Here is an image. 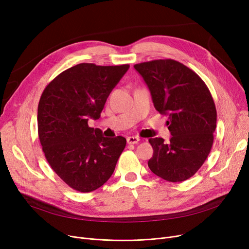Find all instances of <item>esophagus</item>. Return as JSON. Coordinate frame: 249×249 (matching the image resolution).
Masks as SVG:
<instances>
[{
  "mask_svg": "<svg viewBox=\"0 0 249 249\" xmlns=\"http://www.w3.org/2000/svg\"><path fill=\"white\" fill-rule=\"evenodd\" d=\"M140 141V139L136 136H129L127 138V143L128 144H137V143Z\"/></svg>",
  "mask_w": 249,
  "mask_h": 249,
  "instance_id": "esophagus-1",
  "label": "esophagus"
}]
</instances>
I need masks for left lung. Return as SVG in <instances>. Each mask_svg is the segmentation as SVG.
Segmentation results:
<instances>
[{
  "label": "left lung",
  "mask_w": 249,
  "mask_h": 249,
  "mask_svg": "<svg viewBox=\"0 0 249 249\" xmlns=\"http://www.w3.org/2000/svg\"><path fill=\"white\" fill-rule=\"evenodd\" d=\"M146 83L155 109L167 115L169 142L148 141L153 148L150 171L171 182L184 181L199 171L211 151L217 112L208 87L194 71L174 59L134 65Z\"/></svg>",
  "instance_id": "8db88e82"
}]
</instances>
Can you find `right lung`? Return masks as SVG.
<instances>
[{
  "label": "right lung",
  "instance_id": "1",
  "mask_svg": "<svg viewBox=\"0 0 249 249\" xmlns=\"http://www.w3.org/2000/svg\"><path fill=\"white\" fill-rule=\"evenodd\" d=\"M129 64L80 63L44 89L38 104V136L53 172L71 189L89 193L106 182L126 146L122 136L104 137L88 121L99 119Z\"/></svg>",
  "mask_w": 249,
  "mask_h": 249
}]
</instances>
